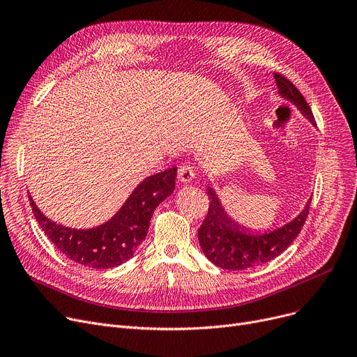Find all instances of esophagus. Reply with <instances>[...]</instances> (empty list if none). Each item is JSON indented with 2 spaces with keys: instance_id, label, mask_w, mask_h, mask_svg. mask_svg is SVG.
Masks as SVG:
<instances>
[{
  "instance_id": "esophagus-1",
  "label": "esophagus",
  "mask_w": 357,
  "mask_h": 357,
  "mask_svg": "<svg viewBox=\"0 0 357 357\" xmlns=\"http://www.w3.org/2000/svg\"><path fill=\"white\" fill-rule=\"evenodd\" d=\"M195 169L191 165H182L178 169V181L181 183H190L195 178Z\"/></svg>"
}]
</instances>
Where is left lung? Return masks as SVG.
<instances>
[{"instance_id":"1","label":"left lung","mask_w":357,"mask_h":357,"mask_svg":"<svg viewBox=\"0 0 357 357\" xmlns=\"http://www.w3.org/2000/svg\"><path fill=\"white\" fill-rule=\"evenodd\" d=\"M275 81L279 96L291 101L315 126L312 111L298 88L280 73H275ZM207 194L210 195V207L202 226L198 229L199 246L215 266L229 271L264 265L287 250L301 233L311 204L310 198L304 210L284 227L268 233H253L229 217L213 188H208Z\"/></svg>"}]
</instances>
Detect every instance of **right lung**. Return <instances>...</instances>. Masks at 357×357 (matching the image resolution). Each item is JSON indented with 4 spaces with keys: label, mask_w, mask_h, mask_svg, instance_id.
Masks as SVG:
<instances>
[{
    "label": "right lung",
    "mask_w": 357,
    "mask_h": 357,
    "mask_svg": "<svg viewBox=\"0 0 357 357\" xmlns=\"http://www.w3.org/2000/svg\"><path fill=\"white\" fill-rule=\"evenodd\" d=\"M176 167L146 178L131 192L117 214L98 227L77 230L49 220L31 197L30 205L42 230L70 260L93 269L120 266L144 240L158 205L175 190Z\"/></svg>",
    "instance_id": "1"
}]
</instances>
